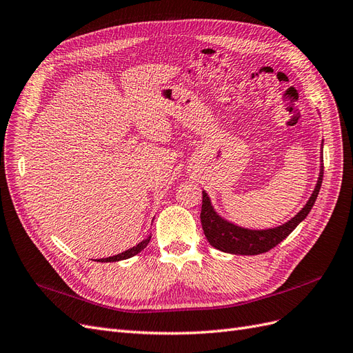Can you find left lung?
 <instances>
[{
    "mask_svg": "<svg viewBox=\"0 0 353 353\" xmlns=\"http://www.w3.org/2000/svg\"><path fill=\"white\" fill-rule=\"evenodd\" d=\"M323 175L324 166L321 163L316 185L302 210L283 225L268 230H249L234 225L232 222H228L218 215L212 206L208 193L203 191L200 219L209 244L221 252L231 254H261L271 250L276 244L281 243L311 212L323 184Z\"/></svg>",
    "mask_w": 353,
    "mask_h": 353,
    "instance_id": "left-lung-1",
    "label": "left lung"
}]
</instances>
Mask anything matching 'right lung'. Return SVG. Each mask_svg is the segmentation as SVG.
Listing matches in <instances>:
<instances>
[{
	"mask_svg": "<svg viewBox=\"0 0 353 353\" xmlns=\"http://www.w3.org/2000/svg\"><path fill=\"white\" fill-rule=\"evenodd\" d=\"M152 236H148L145 240L140 241L137 245H134V248L128 249L119 254H114V256H110V258H103V259H97V262H116V261H123V259H128V258H132V256L140 253L143 249H145V245L148 244V241H150Z\"/></svg>",
	"mask_w": 353,
	"mask_h": 353,
	"instance_id": "obj_1",
	"label": "right lung"
}]
</instances>
